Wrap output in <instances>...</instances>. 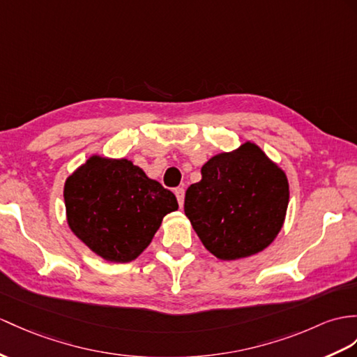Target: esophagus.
Returning a JSON list of instances; mask_svg holds the SVG:
<instances>
[{
  "label": "esophagus",
  "mask_w": 357,
  "mask_h": 357,
  "mask_svg": "<svg viewBox=\"0 0 357 357\" xmlns=\"http://www.w3.org/2000/svg\"><path fill=\"white\" fill-rule=\"evenodd\" d=\"M174 194H176V197H177V202L180 204V207H183V203H185V189L183 188H177L176 190H174Z\"/></svg>",
  "instance_id": "esophagus-1"
}]
</instances>
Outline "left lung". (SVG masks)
I'll return each instance as SVG.
<instances>
[{
    "label": "left lung",
    "mask_w": 357,
    "mask_h": 357,
    "mask_svg": "<svg viewBox=\"0 0 357 357\" xmlns=\"http://www.w3.org/2000/svg\"><path fill=\"white\" fill-rule=\"evenodd\" d=\"M289 204L286 172L251 141L218 153L190 185L185 213L208 253L221 260L255 256L280 233Z\"/></svg>",
    "instance_id": "obj_1"
}]
</instances>
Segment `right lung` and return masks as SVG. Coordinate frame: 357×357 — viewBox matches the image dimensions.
<instances>
[{
    "instance_id": "add662e5",
    "label": "right lung",
    "mask_w": 357,
    "mask_h": 357,
    "mask_svg": "<svg viewBox=\"0 0 357 357\" xmlns=\"http://www.w3.org/2000/svg\"><path fill=\"white\" fill-rule=\"evenodd\" d=\"M68 227L92 253L127 264L142 255L177 198L126 158L92 154L65 180Z\"/></svg>"
}]
</instances>
